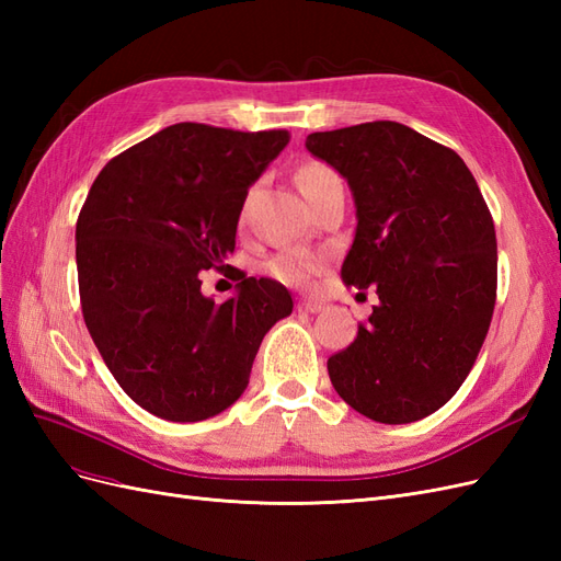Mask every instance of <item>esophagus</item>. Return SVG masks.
Instances as JSON below:
<instances>
[{"mask_svg":"<svg viewBox=\"0 0 561 561\" xmlns=\"http://www.w3.org/2000/svg\"><path fill=\"white\" fill-rule=\"evenodd\" d=\"M297 309H299L301 313H318V311L322 309V304H320V301H313V299H301V301L297 304Z\"/></svg>","mask_w":561,"mask_h":561,"instance_id":"esophagus-1","label":"esophagus"}]
</instances>
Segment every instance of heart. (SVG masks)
Listing matches in <instances>:
<instances>
[{
	"instance_id": "heart-1",
	"label": "heart",
	"mask_w": 561,
	"mask_h": 561,
	"mask_svg": "<svg viewBox=\"0 0 561 561\" xmlns=\"http://www.w3.org/2000/svg\"><path fill=\"white\" fill-rule=\"evenodd\" d=\"M299 190L304 194V198L311 201L316 198L320 192H325L330 184L339 182V175L334 173V168L325 165V163H307L301 165L297 175H295ZM271 274H274L278 280L283 283H290V285H301L307 283L313 274L316 268V262L311 257H307V254H280V257H276L274 262H271Z\"/></svg>"
}]
</instances>
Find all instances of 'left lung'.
<instances>
[{"instance_id": "1", "label": "left lung", "mask_w": 561, "mask_h": 561, "mask_svg": "<svg viewBox=\"0 0 561 561\" xmlns=\"http://www.w3.org/2000/svg\"><path fill=\"white\" fill-rule=\"evenodd\" d=\"M307 149L353 192L358 227L342 280L379 295L355 342L328 360L330 381L371 421H419L451 400L484 344L494 219L463 159L410 126L311 133Z\"/></svg>"}]
</instances>
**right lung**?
Returning a JSON list of instances; mask_svg holds the SVG:
<instances>
[{
	"label": "right lung",
	"instance_id": "right-lung-1",
	"mask_svg": "<svg viewBox=\"0 0 561 561\" xmlns=\"http://www.w3.org/2000/svg\"><path fill=\"white\" fill-rule=\"evenodd\" d=\"M287 130L175 124L114 157L77 219L81 311L126 396L165 421H203L243 396L264 334L293 313L271 278L236 295L201 293L203 271L229 274L250 186Z\"/></svg>",
	"mask_w": 561,
	"mask_h": 561
}]
</instances>
